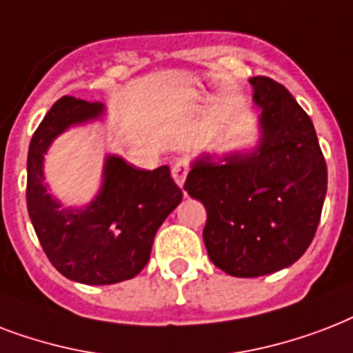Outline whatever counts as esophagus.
<instances>
[{"instance_id":"esophagus-1","label":"esophagus","mask_w":353,"mask_h":353,"mask_svg":"<svg viewBox=\"0 0 353 353\" xmlns=\"http://www.w3.org/2000/svg\"><path fill=\"white\" fill-rule=\"evenodd\" d=\"M188 173H190V162L185 160V158H180V160H176L173 165V179L174 182L182 188V184H184L185 176H188Z\"/></svg>"}]
</instances>
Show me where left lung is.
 <instances>
[{
  "mask_svg": "<svg viewBox=\"0 0 353 353\" xmlns=\"http://www.w3.org/2000/svg\"><path fill=\"white\" fill-rule=\"evenodd\" d=\"M261 143L250 154L199 158L184 190L206 208L208 256L226 274L256 278L293 265L315 237L327 169L310 116L285 86L252 77Z\"/></svg>",
  "mask_w": 353,
  "mask_h": 353,
  "instance_id": "1",
  "label": "left lung"
}]
</instances>
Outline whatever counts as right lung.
I'll list each match as a JSON object with an SVG mask.
<instances>
[{"instance_id": "1", "label": "right lung", "mask_w": 353, "mask_h": 353, "mask_svg": "<svg viewBox=\"0 0 353 353\" xmlns=\"http://www.w3.org/2000/svg\"><path fill=\"white\" fill-rule=\"evenodd\" d=\"M103 105L60 97L31 138L27 154V210L37 237L60 274L86 285L130 280L151 256L152 241L182 191L168 165L145 171L110 157L105 184L90 206L64 210L43 184L42 160L53 138L75 123L95 119Z\"/></svg>"}]
</instances>
